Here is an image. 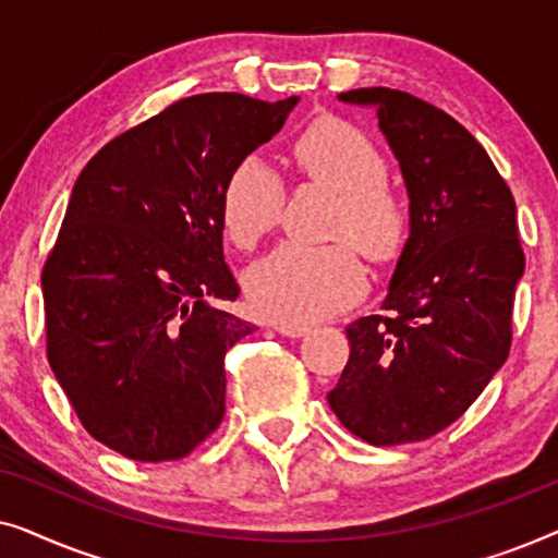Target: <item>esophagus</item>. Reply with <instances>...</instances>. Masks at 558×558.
<instances>
[{"label": "esophagus", "mask_w": 558, "mask_h": 558, "mask_svg": "<svg viewBox=\"0 0 558 558\" xmlns=\"http://www.w3.org/2000/svg\"><path fill=\"white\" fill-rule=\"evenodd\" d=\"M274 330L279 335H284V338H302V335L310 332L307 325H287V323H277L274 325Z\"/></svg>", "instance_id": "obj_1"}]
</instances>
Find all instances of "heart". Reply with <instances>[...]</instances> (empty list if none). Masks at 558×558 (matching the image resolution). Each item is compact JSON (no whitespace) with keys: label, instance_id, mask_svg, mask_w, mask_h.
Instances as JSON below:
<instances>
[{"label":"heart","instance_id":"obj_1","mask_svg":"<svg viewBox=\"0 0 558 558\" xmlns=\"http://www.w3.org/2000/svg\"><path fill=\"white\" fill-rule=\"evenodd\" d=\"M296 162L310 178L340 195L332 235L350 239L363 254L386 262L399 254L409 233V208L386 185V159L361 129L340 119H323L296 142ZM284 185L258 155L243 157L223 187V226L239 246H254L277 226ZM368 287V274L353 246H310L284 241L246 271V292L256 312L287 325L323 319L355 300Z\"/></svg>","mask_w":558,"mask_h":558}]
</instances>
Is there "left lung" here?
Returning a JSON list of instances; mask_svg holds the SVG:
<instances>
[{
	"mask_svg": "<svg viewBox=\"0 0 558 558\" xmlns=\"http://www.w3.org/2000/svg\"><path fill=\"white\" fill-rule=\"evenodd\" d=\"M409 195V239L380 310L348 325L350 357L327 403L373 447L422 441L457 422L502 368L525 256L515 201L468 129L422 98L357 88Z\"/></svg>",
	"mask_w": 558,
	"mask_h": 558,
	"instance_id": "8db88e82",
	"label": "left lung"
}]
</instances>
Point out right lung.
I'll use <instances>...</instances> for the list:
<instances>
[{"instance_id": "right-lung-1", "label": "right lung", "mask_w": 558, "mask_h": 558, "mask_svg": "<svg viewBox=\"0 0 558 558\" xmlns=\"http://www.w3.org/2000/svg\"><path fill=\"white\" fill-rule=\"evenodd\" d=\"M300 96L203 94L111 140L75 180L43 269L48 361L88 434L180 460L226 411L228 348L254 325L223 258V187Z\"/></svg>"}]
</instances>
